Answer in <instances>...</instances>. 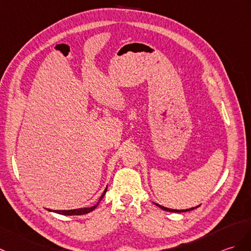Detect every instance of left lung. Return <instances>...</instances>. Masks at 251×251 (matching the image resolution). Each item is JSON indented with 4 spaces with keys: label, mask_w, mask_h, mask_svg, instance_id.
<instances>
[{
    "label": "left lung",
    "mask_w": 251,
    "mask_h": 251,
    "mask_svg": "<svg viewBox=\"0 0 251 251\" xmlns=\"http://www.w3.org/2000/svg\"><path fill=\"white\" fill-rule=\"evenodd\" d=\"M155 204L157 206H159L161 209H164V211H168V212H172V213H182V212H188V211H191V209L194 208H197V207H192V208H189V209H172V208H168V207H165V206H161L159 204H157V203H155Z\"/></svg>",
    "instance_id": "1"
}]
</instances>
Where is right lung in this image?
<instances>
[{
	"instance_id": "1",
	"label": "right lung",
	"mask_w": 251,
	"mask_h": 251,
	"mask_svg": "<svg viewBox=\"0 0 251 251\" xmlns=\"http://www.w3.org/2000/svg\"><path fill=\"white\" fill-rule=\"evenodd\" d=\"M106 191H107V188L104 189V191L102 192L101 197L99 198L97 204H95L94 206H92V207H84V208H77V209H69V211H52V212L57 213V214H61V215H68V216H72V215H83V214H87V213H90V212H92V211H94V209L97 207L98 203L101 201L103 196L106 195ZM48 211H51V209H48Z\"/></svg>"
}]
</instances>
